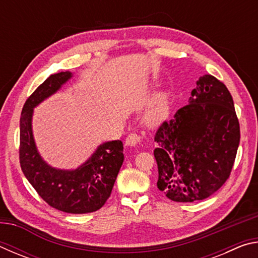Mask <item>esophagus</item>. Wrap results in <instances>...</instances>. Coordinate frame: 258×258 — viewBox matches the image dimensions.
<instances>
[{
  "label": "esophagus",
  "instance_id": "obj_1",
  "mask_svg": "<svg viewBox=\"0 0 258 258\" xmlns=\"http://www.w3.org/2000/svg\"><path fill=\"white\" fill-rule=\"evenodd\" d=\"M141 142V137L135 133L130 134L127 138H126V146L128 147H137Z\"/></svg>",
  "mask_w": 258,
  "mask_h": 258
}]
</instances>
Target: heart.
<instances>
[{"instance_id": "obj_1", "label": "heart", "mask_w": 258, "mask_h": 258, "mask_svg": "<svg viewBox=\"0 0 258 258\" xmlns=\"http://www.w3.org/2000/svg\"><path fill=\"white\" fill-rule=\"evenodd\" d=\"M166 116H167V109L165 107H160L158 109H156V110L151 113L149 119L151 123H159V121L166 118Z\"/></svg>"}]
</instances>
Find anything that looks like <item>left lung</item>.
Masks as SVG:
<instances>
[{
	"instance_id": "obj_1",
	"label": "left lung",
	"mask_w": 258,
	"mask_h": 258,
	"mask_svg": "<svg viewBox=\"0 0 258 258\" xmlns=\"http://www.w3.org/2000/svg\"><path fill=\"white\" fill-rule=\"evenodd\" d=\"M157 186L177 203L212 196L228 180L240 142L233 99L223 83L204 75L189 104L164 121L155 135Z\"/></svg>"
}]
</instances>
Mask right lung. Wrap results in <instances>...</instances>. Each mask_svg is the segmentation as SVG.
Wrapping results in <instances>:
<instances>
[{
	"label": "right lung",
	"mask_w": 258,
	"mask_h": 258,
	"mask_svg": "<svg viewBox=\"0 0 258 258\" xmlns=\"http://www.w3.org/2000/svg\"><path fill=\"white\" fill-rule=\"evenodd\" d=\"M72 77L71 72L51 75L25 102L20 117L19 158L24 175L51 207L64 213L86 214L98 211L110 197L124 161L123 142H104L77 168L60 169L42 158L32 127L34 108L58 92Z\"/></svg>",
	"instance_id": "1"
}]
</instances>
